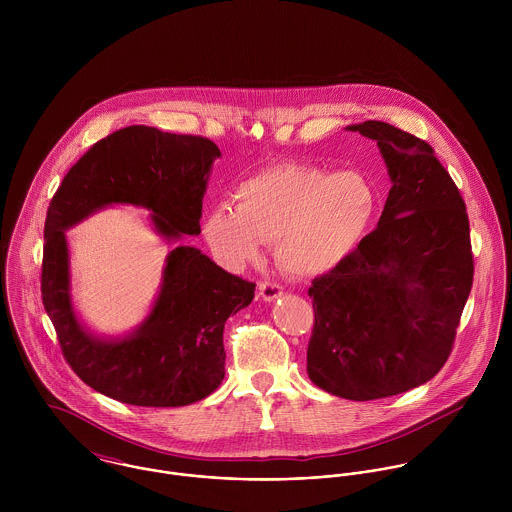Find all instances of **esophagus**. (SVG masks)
Masks as SVG:
<instances>
[{"instance_id": "esophagus-1", "label": "esophagus", "mask_w": 512, "mask_h": 512, "mask_svg": "<svg viewBox=\"0 0 512 512\" xmlns=\"http://www.w3.org/2000/svg\"><path fill=\"white\" fill-rule=\"evenodd\" d=\"M260 297L264 299V301H276L278 297H282L284 295V290L280 288V286H276V284H270V282H262L260 284Z\"/></svg>"}]
</instances>
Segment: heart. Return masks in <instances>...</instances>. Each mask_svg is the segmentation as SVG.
<instances>
[{
    "instance_id": "heart-1",
    "label": "heart",
    "mask_w": 512,
    "mask_h": 512,
    "mask_svg": "<svg viewBox=\"0 0 512 512\" xmlns=\"http://www.w3.org/2000/svg\"><path fill=\"white\" fill-rule=\"evenodd\" d=\"M380 195L363 171L286 163L256 173L236 191V207L217 205L203 234L220 262L240 270L274 240L278 264L299 278L333 272L365 242Z\"/></svg>"
}]
</instances>
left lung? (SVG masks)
<instances>
[{
	"mask_svg": "<svg viewBox=\"0 0 512 512\" xmlns=\"http://www.w3.org/2000/svg\"><path fill=\"white\" fill-rule=\"evenodd\" d=\"M374 140L390 191L357 252L313 280L307 374L347 400L412 390L445 365L473 286L465 203L432 146L386 122L347 126Z\"/></svg>",
	"mask_w": 512,
	"mask_h": 512,
	"instance_id": "obj_1",
	"label": "left lung"
}]
</instances>
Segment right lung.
Instances as JSON below:
<instances>
[{
	"label": "right lung",
	"instance_id": "right-lung-1",
	"mask_svg": "<svg viewBox=\"0 0 512 512\" xmlns=\"http://www.w3.org/2000/svg\"><path fill=\"white\" fill-rule=\"evenodd\" d=\"M217 157L219 147L207 138L128 126L90 147L49 205L43 305L67 363L108 398L147 408L187 406L213 394L224 378V323L252 303L256 284L181 242L201 234L203 197ZM114 204L146 208L156 233L178 246L166 259L145 321L124 336H98L73 309L66 230Z\"/></svg>",
	"mask_w": 512,
	"mask_h": 512
}]
</instances>
